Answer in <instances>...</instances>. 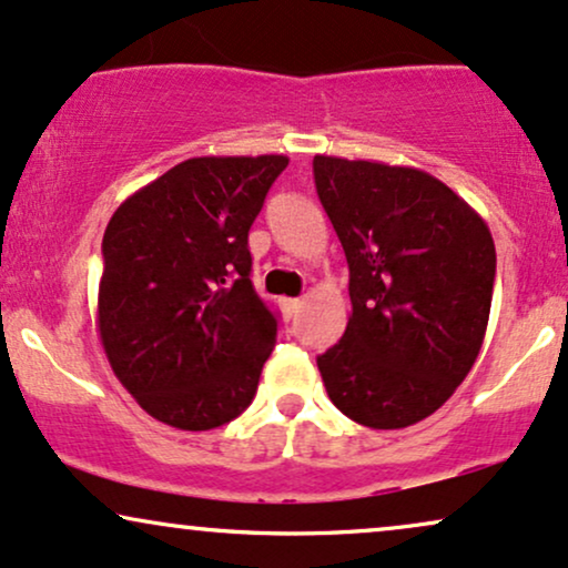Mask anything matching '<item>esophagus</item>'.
Here are the masks:
<instances>
[{
    "label": "esophagus",
    "instance_id": "34e87169",
    "mask_svg": "<svg viewBox=\"0 0 568 568\" xmlns=\"http://www.w3.org/2000/svg\"><path fill=\"white\" fill-rule=\"evenodd\" d=\"M278 308H282L284 318H292L297 316V311L303 308V300H295V297H282L278 300Z\"/></svg>",
    "mask_w": 568,
    "mask_h": 568
}]
</instances>
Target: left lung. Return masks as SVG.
I'll return each instance as SVG.
<instances>
[{"mask_svg":"<svg viewBox=\"0 0 568 568\" xmlns=\"http://www.w3.org/2000/svg\"><path fill=\"white\" fill-rule=\"evenodd\" d=\"M313 180L345 250L351 318L316 358L332 404L396 430L430 417L468 377L495 290L489 225L415 166L313 159Z\"/></svg>","mask_w":568,"mask_h":568,"instance_id":"1","label":"left lung"}]
</instances>
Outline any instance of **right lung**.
Returning <instances> with one entry per match:
<instances>
[{"label": "right lung", "mask_w": 568, "mask_h": 568, "mask_svg": "<svg viewBox=\"0 0 568 568\" xmlns=\"http://www.w3.org/2000/svg\"><path fill=\"white\" fill-rule=\"evenodd\" d=\"M286 164L278 153L185 159L109 220L100 343L159 423L212 430L255 398L276 316L252 286L246 236Z\"/></svg>", "instance_id": "obj_1"}]
</instances>
